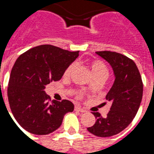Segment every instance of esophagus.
I'll return each mask as SVG.
<instances>
[{"mask_svg":"<svg viewBox=\"0 0 154 154\" xmlns=\"http://www.w3.org/2000/svg\"><path fill=\"white\" fill-rule=\"evenodd\" d=\"M75 110H77V111H80V112H86V110L85 109H83V108H82L81 106H75Z\"/></svg>","mask_w":154,"mask_h":154,"instance_id":"34e87169","label":"esophagus"}]
</instances>
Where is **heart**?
Here are the masks:
<instances>
[{"label":"heart","instance_id":"1","mask_svg":"<svg viewBox=\"0 0 154 154\" xmlns=\"http://www.w3.org/2000/svg\"><path fill=\"white\" fill-rule=\"evenodd\" d=\"M90 67L92 75L94 77H102V78H106V76L108 75V68H107L106 65L105 64L104 62L101 60H93L91 62ZM74 68V63L70 64L68 67L66 68V70L64 71L63 76L64 77H69L71 72H72ZM79 98L82 97V95L80 94L78 96Z\"/></svg>","mask_w":154,"mask_h":154}]
</instances>
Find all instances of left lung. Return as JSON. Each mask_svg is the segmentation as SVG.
<instances>
[{
	"label": "left lung",
	"mask_w": 154,
	"mask_h": 154,
	"mask_svg": "<svg viewBox=\"0 0 154 154\" xmlns=\"http://www.w3.org/2000/svg\"><path fill=\"white\" fill-rule=\"evenodd\" d=\"M96 54L112 67L115 82L107 93L111 106L106 117L93 112L96 123L87 130L98 137L116 135L125 129L136 116L143 97V82L135 63L116 52L99 51Z\"/></svg>",
	"instance_id": "obj_1"
}]
</instances>
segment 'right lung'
Returning a JSON list of instances; mask_svg holds the SVG:
<instances>
[{"label":"right lung","instance_id":"1","mask_svg":"<svg viewBox=\"0 0 154 154\" xmlns=\"http://www.w3.org/2000/svg\"><path fill=\"white\" fill-rule=\"evenodd\" d=\"M79 55L50 44L32 48L22 54L12 67L7 96L13 116L26 131L48 134L58 129L65 114L74 110L70 100H53L44 91L51 82L60 80Z\"/></svg>","mask_w":154,"mask_h":154}]
</instances>
